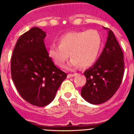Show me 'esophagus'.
I'll use <instances>...</instances> for the list:
<instances>
[{
  "instance_id": "34e87169",
  "label": "esophagus",
  "mask_w": 134,
  "mask_h": 134,
  "mask_svg": "<svg viewBox=\"0 0 134 134\" xmlns=\"http://www.w3.org/2000/svg\"><path fill=\"white\" fill-rule=\"evenodd\" d=\"M77 74H68V78H72V77H74V76H76Z\"/></svg>"
}]
</instances>
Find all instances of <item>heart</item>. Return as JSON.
<instances>
[{
	"label": "heart",
	"mask_w": 134,
	"mask_h": 134,
	"mask_svg": "<svg viewBox=\"0 0 134 134\" xmlns=\"http://www.w3.org/2000/svg\"><path fill=\"white\" fill-rule=\"evenodd\" d=\"M101 46L102 37L97 30L71 31L60 37L59 45L51 43L48 53L54 63L60 67H63L70 55L72 58L66 68L73 70L80 66L86 68L93 65L99 56Z\"/></svg>",
	"instance_id": "heart-1"
}]
</instances>
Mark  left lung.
Wrapping results in <instances>:
<instances>
[{"label":"left lung","instance_id":"left-lung-1","mask_svg":"<svg viewBox=\"0 0 134 134\" xmlns=\"http://www.w3.org/2000/svg\"><path fill=\"white\" fill-rule=\"evenodd\" d=\"M108 36L102 53L92 67L84 72L86 82L81 89V96L93 105L106 102L120 86L124 74V54L113 32Z\"/></svg>","mask_w":134,"mask_h":134}]
</instances>
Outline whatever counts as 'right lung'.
<instances>
[{
    "mask_svg": "<svg viewBox=\"0 0 134 134\" xmlns=\"http://www.w3.org/2000/svg\"><path fill=\"white\" fill-rule=\"evenodd\" d=\"M46 36L40 28L32 27L17 40L11 58V76L16 89L23 99L37 107L54 100L67 76L48 55Z\"/></svg>",
    "mask_w": 134,
    "mask_h": 134,
    "instance_id": "add662e5",
    "label": "right lung"
}]
</instances>
